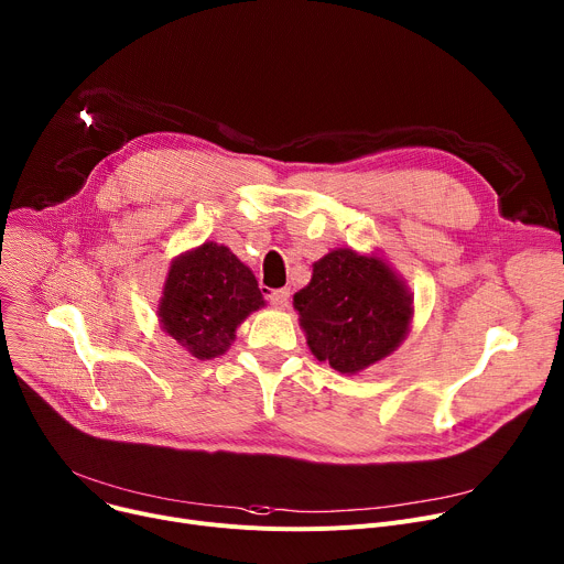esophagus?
<instances>
[{"mask_svg":"<svg viewBox=\"0 0 564 564\" xmlns=\"http://www.w3.org/2000/svg\"><path fill=\"white\" fill-rule=\"evenodd\" d=\"M268 299H270V304H272L274 308H288V304H290V290H288V288L272 290V292L268 294Z\"/></svg>","mask_w":564,"mask_h":564,"instance_id":"obj_1","label":"esophagus"}]
</instances>
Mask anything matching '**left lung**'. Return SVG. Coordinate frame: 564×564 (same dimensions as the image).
I'll return each mask as SVG.
<instances>
[{"label": "left lung", "instance_id": "1", "mask_svg": "<svg viewBox=\"0 0 564 564\" xmlns=\"http://www.w3.org/2000/svg\"><path fill=\"white\" fill-rule=\"evenodd\" d=\"M299 322L317 360L356 373L399 347L410 324V294L381 258L337 249L315 262L294 294Z\"/></svg>", "mask_w": 564, "mask_h": 564}]
</instances>
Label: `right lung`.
I'll list each match as a JSON object with an SVG mask.
<instances>
[{"instance_id":"1","label":"right lung","mask_w":564,"mask_h":564,"mask_svg":"<svg viewBox=\"0 0 564 564\" xmlns=\"http://www.w3.org/2000/svg\"><path fill=\"white\" fill-rule=\"evenodd\" d=\"M262 304L251 270L227 247L206 242L172 262L159 317L176 343L204 360L227 351L238 324Z\"/></svg>"}]
</instances>
